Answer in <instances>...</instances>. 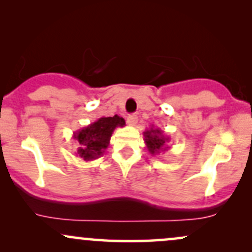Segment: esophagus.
<instances>
[{
    "instance_id": "1",
    "label": "esophagus",
    "mask_w": 252,
    "mask_h": 252,
    "mask_svg": "<svg viewBox=\"0 0 252 252\" xmlns=\"http://www.w3.org/2000/svg\"><path fill=\"white\" fill-rule=\"evenodd\" d=\"M126 123H128L129 126H135L136 123H137V116H136V115H129L128 118H126Z\"/></svg>"
}]
</instances>
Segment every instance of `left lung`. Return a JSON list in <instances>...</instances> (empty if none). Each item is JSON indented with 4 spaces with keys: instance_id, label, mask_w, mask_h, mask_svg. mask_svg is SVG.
I'll use <instances>...</instances> for the list:
<instances>
[{
    "instance_id": "8db88e82",
    "label": "left lung",
    "mask_w": 252,
    "mask_h": 252,
    "mask_svg": "<svg viewBox=\"0 0 252 252\" xmlns=\"http://www.w3.org/2000/svg\"><path fill=\"white\" fill-rule=\"evenodd\" d=\"M143 136L147 149L153 156L167 152L170 148L168 146L170 138L164 135L163 130L158 126H149V129H146L143 131Z\"/></svg>"
}]
</instances>
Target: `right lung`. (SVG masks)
<instances>
[{"label":"right lung","instance_id":"1","mask_svg":"<svg viewBox=\"0 0 252 252\" xmlns=\"http://www.w3.org/2000/svg\"><path fill=\"white\" fill-rule=\"evenodd\" d=\"M126 126L124 118L115 115L112 117H100L96 122L84 126L73 132V140L77 141V156L85 161L96 160L104 154L110 144L114 130Z\"/></svg>","mask_w":252,"mask_h":252}]
</instances>
